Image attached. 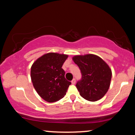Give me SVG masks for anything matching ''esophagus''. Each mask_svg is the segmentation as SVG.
<instances>
[{
	"instance_id": "obj_1",
	"label": "esophagus",
	"mask_w": 135,
	"mask_h": 135,
	"mask_svg": "<svg viewBox=\"0 0 135 135\" xmlns=\"http://www.w3.org/2000/svg\"><path fill=\"white\" fill-rule=\"evenodd\" d=\"M75 82H76V80H75V79H73L72 81H71V83H72V84H75Z\"/></svg>"
}]
</instances>
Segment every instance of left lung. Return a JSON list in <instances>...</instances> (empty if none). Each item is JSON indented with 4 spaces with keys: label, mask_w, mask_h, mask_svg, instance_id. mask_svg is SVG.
Masks as SVG:
<instances>
[{
    "label": "left lung",
    "mask_w": 135,
    "mask_h": 135,
    "mask_svg": "<svg viewBox=\"0 0 135 135\" xmlns=\"http://www.w3.org/2000/svg\"><path fill=\"white\" fill-rule=\"evenodd\" d=\"M73 61L79 67L82 78L76 84L80 95L90 102L101 99L107 93L112 78V70L100 57L89 54L77 55Z\"/></svg>",
    "instance_id": "1"
}]
</instances>
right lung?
Returning <instances> with one entry per match:
<instances>
[{
	"label": "right lung",
	"mask_w": 135,
	"mask_h": 135,
	"mask_svg": "<svg viewBox=\"0 0 135 135\" xmlns=\"http://www.w3.org/2000/svg\"><path fill=\"white\" fill-rule=\"evenodd\" d=\"M68 55L49 52L38 58L31 67V79L37 93L45 101L52 103L64 97L71 84L62 69Z\"/></svg>",
	"instance_id": "1"
}]
</instances>
